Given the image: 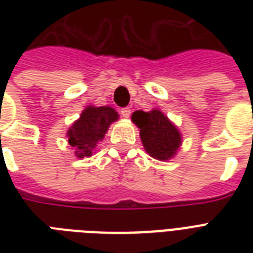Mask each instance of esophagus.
I'll list each match as a JSON object with an SVG mask.
<instances>
[{
    "instance_id": "obj_1",
    "label": "esophagus",
    "mask_w": 253,
    "mask_h": 253,
    "mask_svg": "<svg viewBox=\"0 0 253 253\" xmlns=\"http://www.w3.org/2000/svg\"><path fill=\"white\" fill-rule=\"evenodd\" d=\"M121 114H122L123 118H130L131 109H128V107H125V109H122V110H121Z\"/></svg>"
}]
</instances>
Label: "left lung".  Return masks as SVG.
<instances>
[{
  "instance_id": "1",
  "label": "left lung",
  "mask_w": 253,
  "mask_h": 253,
  "mask_svg": "<svg viewBox=\"0 0 253 253\" xmlns=\"http://www.w3.org/2000/svg\"><path fill=\"white\" fill-rule=\"evenodd\" d=\"M131 121L140 131V140L144 151L151 158L168 162L177 155L182 144V135L177 126L160 109L151 111L136 110Z\"/></svg>"
}]
</instances>
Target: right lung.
Instances as JSON below:
<instances>
[{
    "label": "right lung",
    "instance_id": "1",
    "mask_svg": "<svg viewBox=\"0 0 253 253\" xmlns=\"http://www.w3.org/2000/svg\"><path fill=\"white\" fill-rule=\"evenodd\" d=\"M118 119L119 114L110 106L89 105L85 107L80 118L67 131L68 143L75 150V156L79 159L90 158L97 144L105 138L111 123Z\"/></svg>",
    "mask_w": 253,
    "mask_h": 253
}]
</instances>
